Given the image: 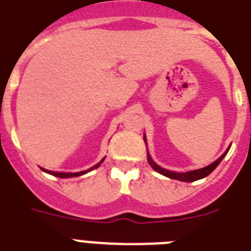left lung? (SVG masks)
<instances>
[{
  "label": "left lung",
  "mask_w": 251,
  "mask_h": 251,
  "mask_svg": "<svg viewBox=\"0 0 251 251\" xmlns=\"http://www.w3.org/2000/svg\"><path fill=\"white\" fill-rule=\"evenodd\" d=\"M145 139V143H146V137H143ZM226 152H228V150H226V152L223 153L222 156L219 157L218 160L214 161L212 164L207 165V167L202 168V169H197V171H190V172H185V173H176V172H171V171H167L164 168L159 167L156 163H153L151 156H150L149 153H147V161H149V164L152 167L153 171L159 172L160 175L165 176V177H169V178H173V179H178V181H183V182H193V181H197V179H201L203 177H206L211 173V172L214 171L215 168L218 167L220 164V161L223 160V157L226 156Z\"/></svg>",
  "instance_id": "1"
}]
</instances>
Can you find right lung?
Wrapping results in <instances>:
<instances>
[{"instance_id":"obj_1","label":"right lung","mask_w":251,"mask_h":251,"mask_svg":"<svg viewBox=\"0 0 251 251\" xmlns=\"http://www.w3.org/2000/svg\"><path fill=\"white\" fill-rule=\"evenodd\" d=\"M104 160V159H102ZM102 160L100 161V163H98V164L95 165V167H92L91 169H88V171H83V172H76V173H60V172H50V171H45L47 173H49V175H53V176H56V177H61V178H66V177H78V176H82L84 175V173H87V172H90L92 171V169H96V168L100 167V164L102 163Z\"/></svg>"}]
</instances>
